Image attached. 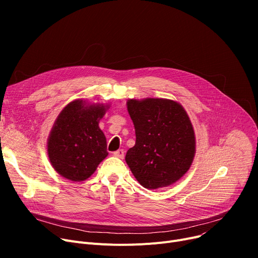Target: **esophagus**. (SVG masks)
Listing matches in <instances>:
<instances>
[{"instance_id": "esophagus-1", "label": "esophagus", "mask_w": 258, "mask_h": 258, "mask_svg": "<svg viewBox=\"0 0 258 258\" xmlns=\"http://www.w3.org/2000/svg\"><path fill=\"white\" fill-rule=\"evenodd\" d=\"M114 156L117 157V158L122 159V158L124 157V151H123V150H118V151H116V152L114 153Z\"/></svg>"}]
</instances>
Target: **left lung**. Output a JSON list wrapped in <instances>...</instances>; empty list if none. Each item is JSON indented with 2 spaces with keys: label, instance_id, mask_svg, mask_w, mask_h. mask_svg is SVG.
Masks as SVG:
<instances>
[{
  "label": "left lung",
  "instance_id": "obj_1",
  "mask_svg": "<svg viewBox=\"0 0 258 258\" xmlns=\"http://www.w3.org/2000/svg\"><path fill=\"white\" fill-rule=\"evenodd\" d=\"M126 104L136 133L125 156L134 177L151 190L175 183L196 154L195 131L184 107L162 98L130 99Z\"/></svg>",
  "mask_w": 258,
  "mask_h": 258
}]
</instances>
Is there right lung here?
<instances>
[{"mask_svg": "<svg viewBox=\"0 0 258 258\" xmlns=\"http://www.w3.org/2000/svg\"><path fill=\"white\" fill-rule=\"evenodd\" d=\"M108 107L77 99L59 113L47 146L51 165L61 177L85 181L107 156L106 139L98 123Z\"/></svg>", "mask_w": 258, "mask_h": 258, "instance_id": "1", "label": "right lung"}]
</instances>
